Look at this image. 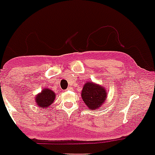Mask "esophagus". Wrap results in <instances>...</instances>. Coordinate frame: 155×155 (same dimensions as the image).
Returning <instances> with one entry per match:
<instances>
[{"instance_id":"obj_1","label":"esophagus","mask_w":155,"mask_h":155,"mask_svg":"<svg viewBox=\"0 0 155 155\" xmlns=\"http://www.w3.org/2000/svg\"><path fill=\"white\" fill-rule=\"evenodd\" d=\"M71 89H72L71 87H68V88H67V90H71Z\"/></svg>"}]
</instances>
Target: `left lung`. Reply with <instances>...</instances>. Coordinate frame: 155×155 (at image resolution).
Instances as JSON below:
<instances>
[{
	"mask_svg": "<svg viewBox=\"0 0 155 155\" xmlns=\"http://www.w3.org/2000/svg\"><path fill=\"white\" fill-rule=\"evenodd\" d=\"M81 97L88 108L95 110L100 107L106 100L107 90L99 84L87 82L83 87Z\"/></svg>",
	"mask_w": 155,
	"mask_h": 155,
	"instance_id": "1",
	"label": "left lung"
}]
</instances>
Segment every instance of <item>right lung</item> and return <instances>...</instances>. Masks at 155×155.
Segmentation results:
<instances>
[{
	"instance_id": "add662e5",
	"label": "right lung",
	"mask_w": 155,
	"mask_h": 155,
	"mask_svg": "<svg viewBox=\"0 0 155 155\" xmlns=\"http://www.w3.org/2000/svg\"><path fill=\"white\" fill-rule=\"evenodd\" d=\"M55 97V94L53 91L50 90L48 88L43 89L41 93H39L35 97V102L37 105L40 107H48L54 102Z\"/></svg>"
}]
</instances>
